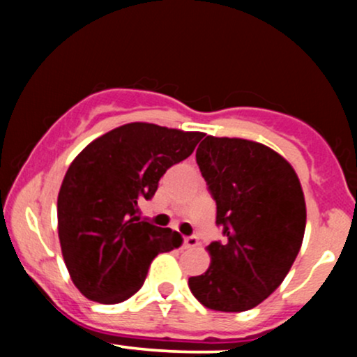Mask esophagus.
I'll return each instance as SVG.
<instances>
[{
    "mask_svg": "<svg viewBox=\"0 0 357 357\" xmlns=\"http://www.w3.org/2000/svg\"><path fill=\"white\" fill-rule=\"evenodd\" d=\"M183 243H184V248H192V247H198L199 241L195 235H191V236H184Z\"/></svg>",
    "mask_w": 357,
    "mask_h": 357,
    "instance_id": "34e87169",
    "label": "esophagus"
}]
</instances>
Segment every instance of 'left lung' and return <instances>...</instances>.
I'll list each match as a JSON object with an SVG mask.
<instances>
[{
    "mask_svg": "<svg viewBox=\"0 0 357 357\" xmlns=\"http://www.w3.org/2000/svg\"><path fill=\"white\" fill-rule=\"evenodd\" d=\"M196 162L225 240L208 245L210 267L188 285L208 309L243 312L264 302L296 261L305 231L304 191L294 167L260 142L206 136Z\"/></svg>",
    "mask_w": 357,
    "mask_h": 357,
    "instance_id": "left-lung-1",
    "label": "left lung"
}]
</instances>
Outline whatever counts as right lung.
Here are the masks:
<instances>
[{"instance_id":"right-lung-1","label":"right lung","mask_w":357,"mask_h":357,"mask_svg":"<svg viewBox=\"0 0 357 357\" xmlns=\"http://www.w3.org/2000/svg\"><path fill=\"white\" fill-rule=\"evenodd\" d=\"M203 132L130 122L97 137L77 155L61 183L59 238L72 282L85 297L119 304L141 289L151 261L181 247L171 228L139 221L161 176L191 155Z\"/></svg>"}]
</instances>
